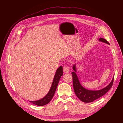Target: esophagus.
<instances>
[{"instance_id": "34e87169", "label": "esophagus", "mask_w": 123, "mask_h": 123, "mask_svg": "<svg viewBox=\"0 0 123 123\" xmlns=\"http://www.w3.org/2000/svg\"><path fill=\"white\" fill-rule=\"evenodd\" d=\"M63 71H64V72L65 73H68L69 72V69L67 67H64L63 68Z\"/></svg>"}]
</instances>
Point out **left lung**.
Returning <instances> with one entry per match:
<instances>
[{
  "label": "left lung",
  "mask_w": 123,
  "mask_h": 123,
  "mask_svg": "<svg viewBox=\"0 0 123 123\" xmlns=\"http://www.w3.org/2000/svg\"><path fill=\"white\" fill-rule=\"evenodd\" d=\"M99 41L110 45V43L105 39L100 38L99 39ZM73 70L74 71L72 72V75L73 77V85L74 92H75L77 97L84 103H91L102 97L104 94H105L112 86L114 76H113L112 80L110 84L106 87L98 90H88L82 86V85L80 82V80L78 79L76 73V64H74L73 66Z\"/></svg>",
  "instance_id": "1"
}]
</instances>
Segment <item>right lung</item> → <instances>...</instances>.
Instances as JSON below:
<instances>
[{
    "mask_svg": "<svg viewBox=\"0 0 123 123\" xmlns=\"http://www.w3.org/2000/svg\"><path fill=\"white\" fill-rule=\"evenodd\" d=\"M62 69V67L61 66L56 70V71L55 72L53 82L52 84L50 90L46 96H44L43 98L39 100L29 102L38 106L46 105L49 103L51 101V99H52L55 92L56 89L57 88L59 80H60L62 76L63 75Z\"/></svg>",
    "mask_w": 123,
    "mask_h": 123,
    "instance_id": "right-lung-1",
    "label": "right lung"
}]
</instances>
